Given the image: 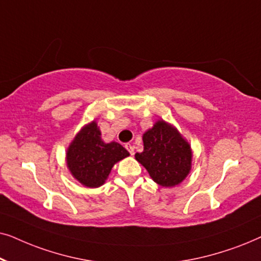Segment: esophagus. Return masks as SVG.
I'll list each match as a JSON object with an SVG mask.
<instances>
[{"instance_id": "1", "label": "esophagus", "mask_w": 261, "mask_h": 261, "mask_svg": "<svg viewBox=\"0 0 261 261\" xmlns=\"http://www.w3.org/2000/svg\"><path fill=\"white\" fill-rule=\"evenodd\" d=\"M124 147H126L127 151L129 152L132 155L134 154V146H133V145H130V144H126V145H124Z\"/></svg>"}]
</instances>
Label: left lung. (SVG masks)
<instances>
[{"label":"left lung","mask_w":261,"mask_h":261,"mask_svg":"<svg viewBox=\"0 0 261 261\" xmlns=\"http://www.w3.org/2000/svg\"><path fill=\"white\" fill-rule=\"evenodd\" d=\"M142 141L144 151L137 153L135 159L156 184L171 188L187 178L191 170V147L172 124L156 121L142 135Z\"/></svg>","instance_id":"8db88e82"}]
</instances>
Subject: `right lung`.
Returning a JSON list of instances; mask_svg holds the SVG:
<instances>
[{
  "instance_id": "obj_1",
  "label": "right lung",
  "mask_w": 261,
  "mask_h": 261,
  "mask_svg": "<svg viewBox=\"0 0 261 261\" xmlns=\"http://www.w3.org/2000/svg\"><path fill=\"white\" fill-rule=\"evenodd\" d=\"M129 155L115 141L106 144L101 139L96 121L80 130L66 151V164L73 178L88 188L105 184L113 166Z\"/></svg>"
}]
</instances>
